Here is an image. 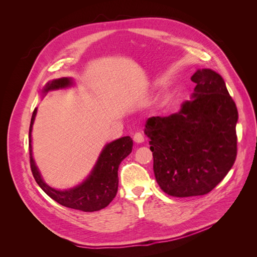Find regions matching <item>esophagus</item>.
Segmentation results:
<instances>
[{
  "mask_svg": "<svg viewBox=\"0 0 257 257\" xmlns=\"http://www.w3.org/2000/svg\"><path fill=\"white\" fill-rule=\"evenodd\" d=\"M133 139H134L135 143H138V144H142V143L145 142L144 135L141 133V132H136V133L133 136Z\"/></svg>",
  "mask_w": 257,
  "mask_h": 257,
  "instance_id": "34e87169",
  "label": "esophagus"
}]
</instances>
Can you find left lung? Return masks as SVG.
I'll list each match as a JSON object with an SVG mask.
<instances>
[{
    "label": "left lung",
    "instance_id": "left-lung-1",
    "mask_svg": "<svg viewBox=\"0 0 257 257\" xmlns=\"http://www.w3.org/2000/svg\"><path fill=\"white\" fill-rule=\"evenodd\" d=\"M194 99L178 113L146 122L153 170L160 188L170 196L190 197L211 192L237 157L238 110L222 77L198 69Z\"/></svg>",
    "mask_w": 257,
    "mask_h": 257
}]
</instances>
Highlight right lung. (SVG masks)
Listing matches in <instances>:
<instances>
[{"label":"right lung","mask_w":257,"mask_h":257,"mask_svg":"<svg viewBox=\"0 0 257 257\" xmlns=\"http://www.w3.org/2000/svg\"><path fill=\"white\" fill-rule=\"evenodd\" d=\"M71 84L72 80L69 78L52 80L46 84L44 93H47L53 89L65 88ZM35 115L36 108L33 111L29 131L30 165L35 181L41 186V189L60 205L84 212L98 211L109 205L118 191L119 166L121 162L132 152V148H133V141L131 137H122L108 144L100 153L94 169L92 170L91 175L82 184L68 191H58L50 188L43 181L32 157L31 132H32Z\"/></svg>","instance_id":"right-lung-1"}]
</instances>
